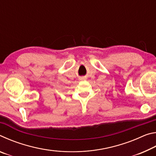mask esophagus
<instances>
[{
    "label": "esophagus",
    "mask_w": 156,
    "mask_h": 156,
    "mask_svg": "<svg viewBox=\"0 0 156 156\" xmlns=\"http://www.w3.org/2000/svg\"><path fill=\"white\" fill-rule=\"evenodd\" d=\"M83 79H84V78H80V80H83Z\"/></svg>",
    "instance_id": "34e87169"
}]
</instances>
